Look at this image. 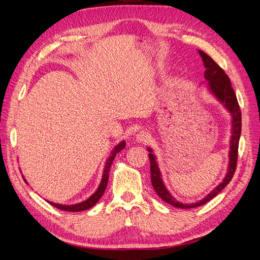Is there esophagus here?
<instances>
[{"mask_svg":"<svg viewBox=\"0 0 260 260\" xmlns=\"http://www.w3.org/2000/svg\"><path fill=\"white\" fill-rule=\"evenodd\" d=\"M148 139H149V136H148V132H146V131H140L136 136V141L139 143L146 142Z\"/></svg>","mask_w":260,"mask_h":260,"instance_id":"34e87169","label":"esophagus"}]
</instances>
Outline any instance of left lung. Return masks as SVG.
I'll list each match as a JSON object with an SVG mask.
<instances>
[{
    "mask_svg": "<svg viewBox=\"0 0 260 260\" xmlns=\"http://www.w3.org/2000/svg\"><path fill=\"white\" fill-rule=\"evenodd\" d=\"M199 53L204 62V67H205L204 78H205V80L207 81L206 83L207 90L224 106V108L230 113L232 118L229 165H228V170H226L225 177L222 180V182H220L214 190L205 196V198L196 203L183 204V203L178 202L167 190V187L162 181L161 172L159 170L158 164L156 161V156L153 153V149L151 147H147V151L149 152L148 153L149 161H151V180H152V185L154 187L155 192L164 202H166L177 208H182V209L195 208V207L204 205V204H206L207 202L214 199L215 196H217L223 190V187H225L228 184H229L231 179L233 178L235 168H237L239 141H240L241 130H242V115L240 111V106L238 103L237 95H235V93L231 86L229 77H228V75L223 72V69L220 68V66L217 64V62L210 56H208L206 53H204L201 50H199Z\"/></svg>",
    "mask_w": 260,
    "mask_h": 260,
    "instance_id": "left-lung-1",
    "label": "left lung"
}]
</instances>
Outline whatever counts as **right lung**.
<instances>
[{"label":"right lung","mask_w":260,"mask_h":260,"mask_svg":"<svg viewBox=\"0 0 260 260\" xmlns=\"http://www.w3.org/2000/svg\"><path fill=\"white\" fill-rule=\"evenodd\" d=\"M124 147H125L124 140L121 141L119 144H117L114 147V149L111 152V155H109V157L106 159L104 171H103V176H102V180H101V183L98 187V190L94 192L89 199H86L85 201H83L81 203L75 204V205H61V204H56V203H53V202H49V203L51 204V205H53L54 207H56V208L61 209V210H65V211H82V210H86V209H89L92 206L95 205V204L99 202V200L102 198V195H103L104 192H105V188H106L107 182H108V177H109L108 176L109 175V169H111V166H112L115 156L120 151H122ZM23 180H25L26 183H27V180L25 178H23Z\"/></svg>","instance_id":"1"}]
</instances>
